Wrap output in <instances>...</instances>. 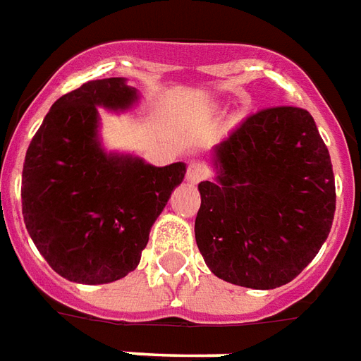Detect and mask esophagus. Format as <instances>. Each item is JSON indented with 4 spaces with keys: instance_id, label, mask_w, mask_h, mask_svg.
<instances>
[{
    "instance_id": "1",
    "label": "esophagus",
    "mask_w": 361,
    "mask_h": 361,
    "mask_svg": "<svg viewBox=\"0 0 361 361\" xmlns=\"http://www.w3.org/2000/svg\"><path fill=\"white\" fill-rule=\"evenodd\" d=\"M207 176H209V170H207L203 164H197V162L189 164L188 173H185V178H188L189 183H199V181H203Z\"/></svg>"
}]
</instances>
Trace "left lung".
<instances>
[{"label": "left lung", "mask_w": 361, "mask_h": 361, "mask_svg": "<svg viewBox=\"0 0 361 361\" xmlns=\"http://www.w3.org/2000/svg\"><path fill=\"white\" fill-rule=\"evenodd\" d=\"M216 180L201 181L197 247L219 279L271 290L317 255L336 207L331 157L311 114L272 106L212 149Z\"/></svg>", "instance_id": "obj_1"}]
</instances>
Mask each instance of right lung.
<instances>
[{
    "label": "right lung",
    "mask_w": 361,
    "mask_h": 361,
    "mask_svg": "<svg viewBox=\"0 0 361 361\" xmlns=\"http://www.w3.org/2000/svg\"><path fill=\"white\" fill-rule=\"evenodd\" d=\"M137 89L111 77L58 98L28 145L23 164V216L54 271L81 284H106L137 269L150 228L185 176L98 141V108L127 110Z\"/></svg>",
    "instance_id": "right-lung-1"
}]
</instances>
